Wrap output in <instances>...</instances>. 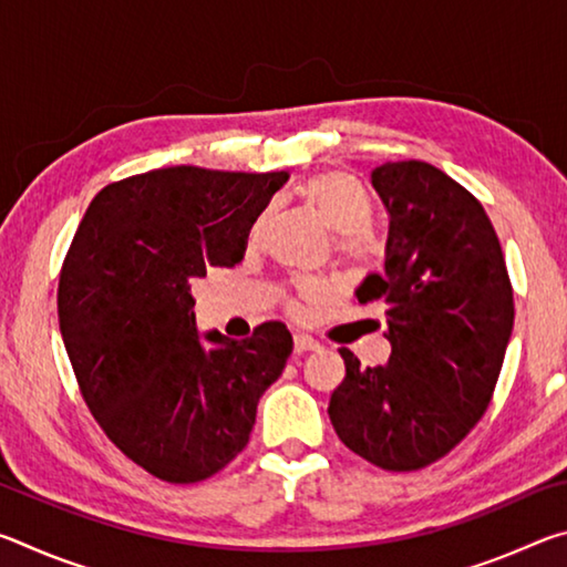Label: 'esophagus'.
Listing matches in <instances>:
<instances>
[{"label": "esophagus", "instance_id": "34e87169", "mask_svg": "<svg viewBox=\"0 0 567 567\" xmlns=\"http://www.w3.org/2000/svg\"><path fill=\"white\" fill-rule=\"evenodd\" d=\"M312 350H320V342L315 340L312 334L297 332V334H295V352L302 354V352H312Z\"/></svg>", "mask_w": 567, "mask_h": 567}]
</instances>
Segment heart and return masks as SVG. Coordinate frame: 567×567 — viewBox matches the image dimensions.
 Segmentation results:
<instances>
[{
    "instance_id": "heart-1",
    "label": "heart",
    "mask_w": 567,
    "mask_h": 567,
    "mask_svg": "<svg viewBox=\"0 0 567 567\" xmlns=\"http://www.w3.org/2000/svg\"><path fill=\"white\" fill-rule=\"evenodd\" d=\"M305 195L334 227V252L354 270H370L382 260V243L368 223L372 215L370 192L350 172H320L307 179ZM267 213L257 217L252 237H260ZM297 290L305 297L318 295V285L300 282Z\"/></svg>"
}]
</instances>
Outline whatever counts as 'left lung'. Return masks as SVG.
<instances>
[{"mask_svg":"<svg viewBox=\"0 0 567 567\" xmlns=\"http://www.w3.org/2000/svg\"><path fill=\"white\" fill-rule=\"evenodd\" d=\"M372 187L390 215L385 277L360 302H382L388 364L362 368L340 348L344 380L330 420L354 455L392 473L445 457L485 415L513 332V285L480 199L427 162H388Z\"/></svg>","mask_w":567,"mask_h":567,"instance_id":"8db88e82","label":"left lung"}]
</instances>
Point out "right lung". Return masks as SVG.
<instances>
[{"label":"right lung","instance_id":"add662e5","mask_svg":"<svg viewBox=\"0 0 567 567\" xmlns=\"http://www.w3.org/2000/svg\"><path fill=\"white\" fill-rule=\"evenodd\" d=\"M287 172L167 167L102 187L60 272L56 310L92 417L165 483L213 477L247 445L257 402L282 375L292 334L195 330L192 285L245 257L247 235Z\"/></svg>","mask_w":567,"mask_h":567}]
</instances>
